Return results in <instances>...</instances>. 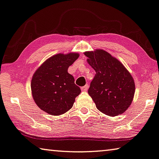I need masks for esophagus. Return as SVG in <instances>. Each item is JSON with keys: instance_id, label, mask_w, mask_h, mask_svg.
<instances>
[{"instance_id": "esophagus-1", "label": "esophagus", "mask_w": 159, "mask_h": 159, "mask_svg": "<svg viewBox=\"0 0 159 159\" xmlns=\"http://www.w3.org/2000/svg\"><path fill=\"white\" fill-rule=\"evenodd\" d=\"M88 88H89V86H88V84H86L85 86H84V87H81V90L82 92H87Z\"/></svg>"}]
</instances>
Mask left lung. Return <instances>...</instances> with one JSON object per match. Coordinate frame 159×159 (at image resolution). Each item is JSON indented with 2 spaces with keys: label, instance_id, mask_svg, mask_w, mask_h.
I'll list each match as a JSON object with an SVG mask.
<instances>
[{
  "label": "left lung",
  "instance_id": "left-lung-1",
  "mask_svg": "<svg viewBox=\"0 0 159 159\" xmlns=\"http://www.w3.org/2000/svg\"><path fill=\"white\" fill-rule=\"evenodd\" d=\"M96 75L88 93L98 110L110 116L123 113L131 105L135 84L133 78L118 59L102 49L84 52Z\"/></svg>",
  "mask_w": 159,
  "mask_h": 159
}]
</instances>
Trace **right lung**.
<instances>
[{
	"label": "right lung",
	"mask_w": 159,
	"mask_h": 159,
	"mask_svg": "<svg viewBox=\"0 0 159 159\" xmlns=\"http://www.w3.org/2000/svg\"><path fill=\"white\" fill-rule=\"evenodd\" d=\"M79 56L77 53L56 54L36 70L31 82L32 94L36 105L46 113L60 116L73 106L81 90L67 69Z\"/></svg>",
	"instance_id": "add662e5"
}]
</instances>
